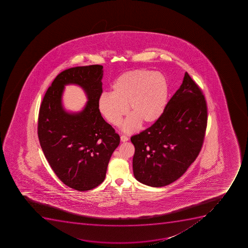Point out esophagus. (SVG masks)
Returning <instances> with one entry per match:
<instances>
[{"label": "esophagus", "mask_w": 248, "mask_h": 248, "mask_svg": "<svg viewBox=\"0 0 248 248\" xmlns=\"http://www.w3.org/2000/svg\"><path fill=\"white\" fill-rule=\"evenodd\" d=\"M120 140L122 142H125V141H128V137H126V136L122 135L120 137Z\"/></svg>", "instance_id": "obj_1"}]
</instances>
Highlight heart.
I'll use <instances>...</instances> for the list:
<instances>
[{"label": "heart", "mask_w": 248, "mask_h": 248, "mask_svg": "<svg viewBox=\"0 0 248 248\" xmlns=\"http://www.w3.org/2000/svg\"><path fill=\"white\" fill-rule=\"evenodd\" d=\"M169 82L159 72L136 69L126 72L115 79L111 93L103 92L98 98V108L106 120L120 125L129 111L133 115L124 124L126 133L137 130L141 122L150 125L159 120L169 98Z\"/></svg>", "instance_id": "obj_1"}]
</instances>
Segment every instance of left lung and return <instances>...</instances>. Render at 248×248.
<instances>
[{
  "label": "left lung",
  "mask_w": 248,
  "mask_h": 248,
  "mask_svg": "<svg viewBox=\"0 0 248 248\" xmlns=\"http://www.w3.org/2000/svg\"><path fill=\"white\" fill-rule=\"evenodd\" d=\"M207 120L205 98L186 72L159 120L131 138L136 179L159 187L180 178L201 152Z\"/></svg>",
  "instance_id": "obj_1"
}]
</instances>
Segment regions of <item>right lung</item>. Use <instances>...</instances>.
Instances as JSON below:
<instances>
[{
  "label": "right lung",
  "instance_id": "right-lung-1",
  "mask_svg": "<svg viewBox=\"0 0 248 248\" xmlns=\"http://www.w3.org/2000/svg\"><path fill=\"white\" fill-rule=\"evenodd\" d=\"M103 68L93 64L62 72L39 108L38 136L43 152L60 180L77 191H88L103 183L108 162L120 144V136L98 108ZM69 83L81 86L88 96L79 113H68L62 105L64 86Z\"/></svg>",
  "mask_w": 248,
  "mask_h": 248
}]
</instances>
